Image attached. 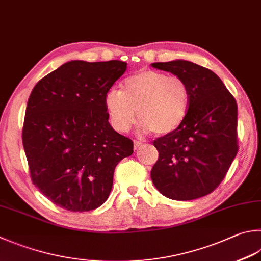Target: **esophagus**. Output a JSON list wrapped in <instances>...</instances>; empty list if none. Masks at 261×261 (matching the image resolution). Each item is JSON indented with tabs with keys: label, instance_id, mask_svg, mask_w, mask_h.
<instances>
[{
	"label": "esophagus",
	"instance_id": "obj_1",
	"mask_svg": "<svg viewBox=\"0 0 261 261\" xmlns=\"http://www.w3.org/2000/svg\"><path fill=\"white\" fill-rule=\"evenodd\" d=\"M141 146H142V143H141V142H139V141H134V150L140 149Z\"/></svg>",
	"mask_w": 261,
	"mask_h": 261
}]
</instances>
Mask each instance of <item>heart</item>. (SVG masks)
Instances as JSON below:
<instances>
[{"mask_svg": "<svg viewBox=\"0 0 261 261\" xmlns=\"http://www.w3.org/2000/svg\"><path fill=\"white\" fill-rule=\"evenodd\" d=\"M189 106L190 91L184 80L154 70L127 77L121 91L110 90L105 96L107 114L119 133L130 129L137 112L142 130L168 135L183 124Z\"/></svg>", "mask_w": 261, "mask_h": 261, "instance_id": "obj_1", "label": "heart"}]
</instances>
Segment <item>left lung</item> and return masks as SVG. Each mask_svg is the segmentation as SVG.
Here are the masks:
<instances>
[{
  "instance_id": "left-lung-1",
  "label": "left lung",
  "mask_w": 261,
  "mask_h": 261,
  "mask_svg": "<svg viewBox=\"0 0 261 261\" xmlns=\"http://www.w3.org/2000/svg\"><path fill=\"white\" fill-rule=\"evenodd\" d=\"M151 66L180 77L190 91L183 124L153 142L159 159L151 179L169 199L201 198L220 184L238 153L237 101L214 71L196 63L174 60Z\"/></svg>"
}]
</instances>
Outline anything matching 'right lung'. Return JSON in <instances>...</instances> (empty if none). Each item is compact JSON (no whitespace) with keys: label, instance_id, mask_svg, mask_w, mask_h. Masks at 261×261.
Here are the masks:
<instances>
[{"label":"right lung","instance_id":"1","mask_svg":"<svg viewBox=\"0 0 261 261\" xmlns=\"http://www.w3.org/2000/svg\"><path fill=\"white\" fill-rule=\"evenodd\" d=\"M119 60L63 63L29 95L22 144L34 185L75 213L99 208L112 189L118 162L133 142L110 126L105 96L124 75Z\"/></svg>","mask_w":261,"mask_h":261}]
</instances>
